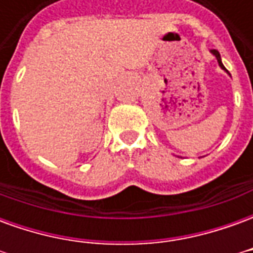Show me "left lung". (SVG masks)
Segmentation results:
<instances>
[{
  "label": "left lung",
  "instance_id": "obj_1",
  "mask_svg": "<svg viewBox=\"0 0 253 253\" xmlns=\"http://www.w3.org/2000/svg\"><path fill=\"white\" fill-rule=\"evenodd\" d=\"M211 52L214 54V55H215V58H217V61H218V63H219V66L222 67L223 70H226V69H225V66L222 65V62H221V55H219V52H218L217 50H211Z\"/></svg>",
  "mask_w": 253,
  "mask_h": 253
}]
</instances>
